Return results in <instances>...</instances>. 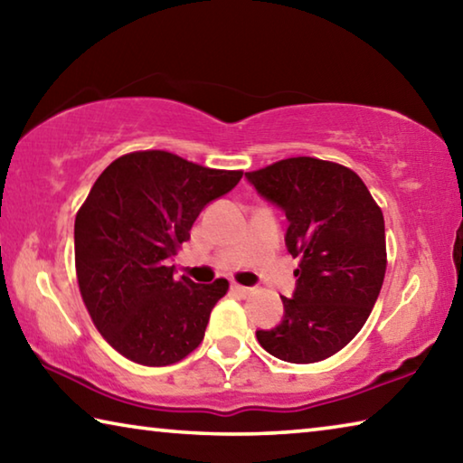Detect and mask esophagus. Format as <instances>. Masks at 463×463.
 <instances>
[{
  "label": "esophagus",
  "mask_w": 463,
  "mask_h": 463,
  "mask_svg": "<svg viewBox=\"0 0 463 463\" xmlns=\"http://www.w3.org/2000/svg\"><path fill=\"white\" fill-rule=\"evenodd\" d=\"M232 292H237L239 296H250V294H253V288H247V286H241V284H232Z\"/></svg>",
  "instance_id": "obj_1"
}]
</instances>
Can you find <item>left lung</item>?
<instances>
[{"instance_id": "left-lung-1", "label": "left lung", "mask_w": 463, "mask_h": 463, "mask_svg": "<svg viewBox=\"0 0 463 463\" xmlns=\"http://www.w3.org/2000/svg\"><path fill=\"white\" fill-rule=\"evenodd\" d=\"M289 221L288 253L300 260L284 320L257 341L289 364H317L362 331L386 276L383 216L354 169L289 156L245 174Z\"/></svg>"}]
</instances>
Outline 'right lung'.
I'll list each match as a JSON object with an SVG mask.
<instances>
[{
  "label": "right lung",
  "mask_w": 463,
  "mask_h": 463,
  "mask_svg": "<svg viewBox=\"0 0 463 463\" xmlns=\"http://www.w3.org/2000/svg\"><path fill=\"white\" fill-rule=\"evenodd\" d=\"M242 171L210 169L169 151L109 163L75 216V271L101 336L130 362L171 365L198 347L229 281L175 278L169 257L190 239L208 202Z\"/></svg>",
  "instance_id": "right-lung-1"
}]
</instances>
